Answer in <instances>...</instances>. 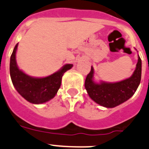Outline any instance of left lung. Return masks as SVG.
<instances>
[{
	"label": "left lung",
	"mask_w": 149,
	"mask_h": 149,
	"mask_svg": "<svg viewBox=\"0 0 149 149\" xmlns=\"http://www.w3.org/2000/svg\"><path fill=\"white\" fill-rule=\"evenodd\" d=\"M94 71L91 67L85 82V89L89 97L99 105L113 108L130 99L139 86L142 74V61L139 56L136 70L130 78L115 83L94 82Z\"/></svg>",
	"instance_id": "obj_1"
}]
</instances>
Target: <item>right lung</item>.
Returning <instances> with one entry per match:
<instances>
[{"mask_svg": "<svg viewBox=\"0 0 149 149\" xmlns=\"http://www.w3.org/2000/svg\"><path fill=\"white\" fill-rule=\"evenodd\" d=\"M17 47L18 43L10 57V77L16 91L21 96L33 104H40L52 99L60 88L62 76L66 71L72 68L73 64H65L60 70L44 78L31 77L18 67L15 60Z\"/></svg>", "mask_w": 149, "mask_h": 149, "instance_id": "right-lung-1", "label": "right lung"}]
</instances>
